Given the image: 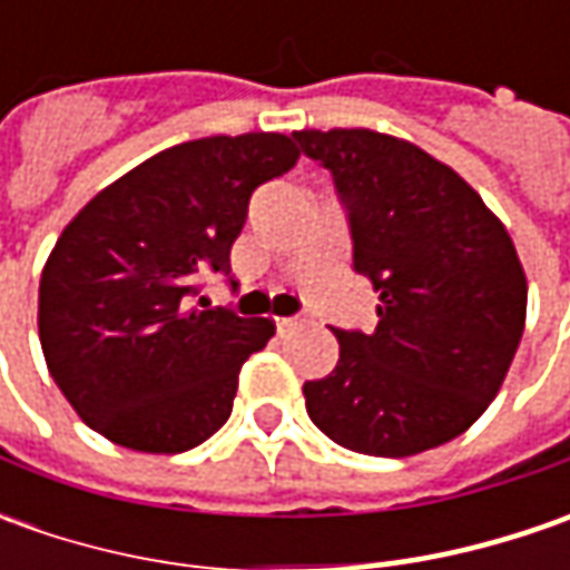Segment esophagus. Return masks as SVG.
I'll return each instance as SVG.
<instances>
[{
  "label": "esophagus",
  "instance_id": "34e87169",
  "mask_svg": "<svg viewBox=\"0 0 570 570\" xmlns=\"http://www.w3.org/2000/svg\"><path fill=\"white\" fill-rule=\"evenodd\" d=\"M275 323H278V330H295L297 323H301V317H278Z\"/></svg>",
  "mask_w": 570,
  "mask_h": 570
}]
</instances>
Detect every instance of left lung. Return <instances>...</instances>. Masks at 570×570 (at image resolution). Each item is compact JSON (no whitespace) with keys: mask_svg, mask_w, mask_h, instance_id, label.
<instances>
[{"mask_svg":"<svg viewBox=\"0 0 570 570\" xmlns=\"http://www.w3.org/2000/svg\"><path fill=\"white\" fill-rule=\"evenodd\" d=\"M348 206L355 269L381 295L374 333L336 330L340 362L304 383L340 448L415 456L489 409L527 323V273L482 196L419 145L374 129H297Z\"/></svg>","mask_w":570,"mask_h":570,"instance_id":"left-lung-1","label":"left lung"}]
</instances>
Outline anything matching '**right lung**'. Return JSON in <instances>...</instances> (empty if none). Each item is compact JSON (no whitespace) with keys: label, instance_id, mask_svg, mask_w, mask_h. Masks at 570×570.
I'll use <instances>...</instances> for the list:
<instances>
[{"label":"right lung","instance_id":"right-lung-1","mask_svg":"<svg viewBox=\"0 0 570 570\" xmlns=\"http://www.w3.org/2000/svg\"><path fill=\"white\" fill-rule=\"evenodd\" d=\"M297 158L285 132L193 139L78 208L40 275L37 333L85 425L139 453H184L228 422L237 374L275 323L193 304L196 282L228 273L253 189Z\"/></svg>","mask_w":570,"mask_h":570}]
</instances>
